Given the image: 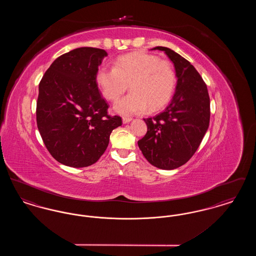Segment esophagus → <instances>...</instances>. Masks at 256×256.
Masks as SVG:
<instances>
[{"label": "esophagus", "mask_w": 256, "mask_h": 256, "mask_svg": "<svg viewBox=\"0 0 256 256\" xmlns=\"http://www.w3.org/2000/svg\"><path fill=\"white\" fill-rule=\"evenodd\" d=\"M132 120V117H126V116H124V117H122V122H124V124L130 122Z\"/></svg>", "instance_id": "esophagus-1"}]
</instances>
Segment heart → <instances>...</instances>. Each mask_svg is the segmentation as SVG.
Wrapping results in <instances>:
<instances>
[{"mask_svg":"<svg viewBox=\"0 0 256 256\" xmlns=\"http://www.w3.org/2000/svg\"><path fill=\"white\" fill-rule=\"evenodd\" d=\"M96 80L104 97L111 102L119 100L130 86L132 92L119 100L114 110L130 115L163 110L172 97L178 78L170 61L135 52L120 56L114 68L100 67Z\"/></svg>","mask_w":256,"mask_h":256,"instance_id":"1","label":"heart"}]
</instances>
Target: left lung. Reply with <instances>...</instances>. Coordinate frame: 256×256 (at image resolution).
I'll use <instances>...</instances> for the list:
<instances>
[{
  "label": "left lung",
  "instance_id": "left-lung-1",
  "mask_svg": "<svg viewBox=\"0 0 256 256\" xmlns=\"http://www.w3.org/2000/svg\"><path fill=\"white\" fill-rule=\"evenodd\" d=\"M174 65L178 82L169 106L158 115L144 119L146 134L138 141L145 158L154 167L174 170L191 158L206 132L210 120V98L206 84L195 67L166 47Z\"/></svg>",
  "mask_w": 256,
  "mask_h": 256
}]
</instances>
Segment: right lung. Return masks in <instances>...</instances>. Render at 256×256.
<instances>
[{
    "label": "right lung",
    "mask_w": 256,
    "mask_h": 256,
    "mask_svg": "<svg viewBox=\"0 0 256 256\" xmlns=\"http://www.w3.org/2000/svg\"><path fill=\"white\" fill-rule=\"evenodd\" d=\"M108 52L82 47L58 58L45 72L37 98L36 122L52 156L61 164L82 168L96 163L110 143L120 116L108 114L96 74Z\"/></svg>",
    "instance_id": "1"
}]
</instances>
